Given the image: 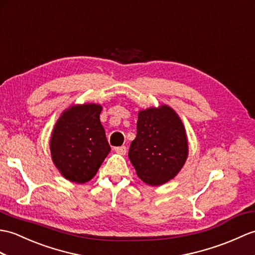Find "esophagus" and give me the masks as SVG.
<instances>
[{"label":"esophagus","instance_id":"1","mask_svg":"<svg viewBox=\"0 0 255 255\" xmlns=\"http://www.w3.org/2000/svg\"><path fill=\"white\" fill-rule=\"evenodd\" d=\"M114 150L118 154H122V155H125L126 152H127V147L125 145H122V146H116L114 147Z\"/></svg>","mask_w":255,"mask_h":255}]
</instances>
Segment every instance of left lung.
Instances as JSON below:
<instances>
[{
	"label": "left lung",
	"mask_w": 255,
	"mask_h": 255,
	"mask_svg": "<svg viewBox=\"0 0 255 255\" xmlns=\"http://www.w3.org/2000/svg\"><path fill=\"white\" fill-rule=\"evenodd\" d=\"M130 162L150 186L173 179L188 156V140L179 116L167 105L140 111L137 137L130 144Z\"/></svg>",
	"instance_id": "1"
}]
</instances>
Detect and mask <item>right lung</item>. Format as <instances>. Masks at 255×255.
<instances>
[{
    "label": "right lung",
    "mask_w": 255,
    "mask_h": 255,
    "mask_svg": "<svg viewBox=\"0 0 255 255\" xmlns=\"http://www.w3.org/2000/svg\"><path fill=\"white\" fill-rule=\"evenodd\" d=\"M101 111L102 106L94 103L70 106L53 129L50 141L53 163L69 181L91 180L111 151L100 122Z\"/></svg>",
    "instance_id": "add662e5"
}]
</instances>
